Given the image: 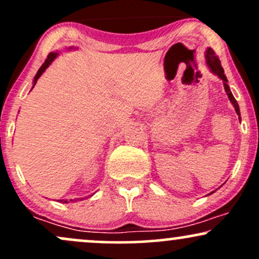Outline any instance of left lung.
Wrapping results in <instances>:
<instances>
[{
	"instance_id": "left-lung-1",
	"label": "left lung",
	"mask_w": 259,
	"mask_h": 259,
	"mask_svg": "<svg viewBox=\"0 0 259 259\" xmlns=\"http://www.w3.org/2000/svg\"><path fill=\"white\" fill-rule=\"evenodd\" d=\"M206 55H204V57H206V63L208 65V68H209V70L212 72L213 74H215L217 76H218L219 79L223 80V85H224V89H225V92H227L229 100H230V102L233 103L235 111H236L237 115H239V119L241 120V117H240V108H239V105H237L236 100H235V97L233 96V94H231L230 91V88H229L228 85V79L227 76H225L224 74V69H223L222 64H221V61H219V58L217 57L214 51H213L210 47H208V49L206 50ZM214 192V191H213ZM213 192H210V194H213ZM209 194V195H210Z\"/></svg>"
}]
</instances>
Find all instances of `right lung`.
<instances>
[{"mask_svg": "<svg viewBox=\"0 0 259 259\" xmlns=\"http://www.w3.org/2000/svg\"><path fill=\"white\" fill-rule=\"evenodd\" d=\"M70 50H72V47H70ZM57 56H58V52H51L49 56H47V58H46V61H45V63H44L42 65H41L40 69L37 70L36 75H35L34 81H32V88H31V89H34V86H35V84H36V81L38 80V78H40V76L44 74L45 70H46L47 68H49L50 65H51L52 62L55 61L56 58H57ZM76 200H79V198H76ZM76 200H75V201H76ZM81 200H82V198H81ZM58 201L62 202V203H68V200H58ZM70 201H73V200H70Z\"/></svg>", "mask_w": 259, "mask_h": 259, "instance_id": "add662e5", "label": "right lung"}]
</instances>
